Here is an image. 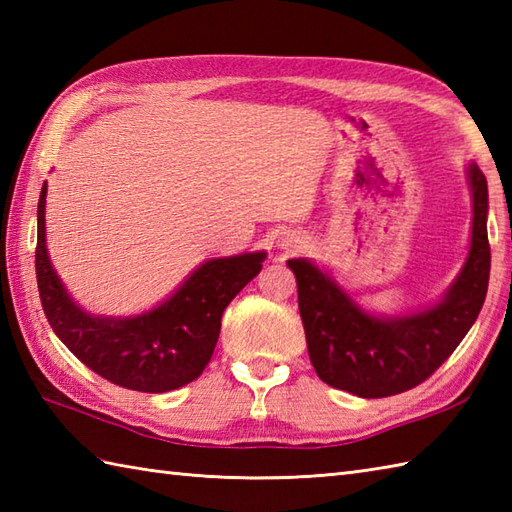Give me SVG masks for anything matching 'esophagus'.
<instances>
[{"label":"esophagus","instance_id":"34e87169","mask_svg":"<svg viewBox=\"0 0 512 512\" xmlns=\"http://www.w3.org/2000/svg\"><path fill=\"white\" fill-rule=\"evenodd\" d=\"M303 244H306V239H303L297 233H288L286 237H281V248L288 250V253H292V250L303 248Z\"/></svg>","mask_w":512,"mask_h":512}]
</instances>
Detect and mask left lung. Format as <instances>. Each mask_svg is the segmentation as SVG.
<instances>
[{
  "label": "left lung",
  "instance_id": "8db88e82",
  "mask_svg": "<svg viewBox=\"0 0 512 512\" xmlns=\"http://www.w3.org/2000/svg\"><path fill=\"white\" fill-rule=\"evenodd\" d=\"M466 182L473 204L469 253L453 284L431 306L380 317L312 259H288L297 277L308 354L323 383L358 398L402 394L436 372L471 330L486 299L491 248L488 187L475 162L466 165Z\"/></svg>",
  "mask_w": 512,
  "mask_h": 512
}]
</instances>
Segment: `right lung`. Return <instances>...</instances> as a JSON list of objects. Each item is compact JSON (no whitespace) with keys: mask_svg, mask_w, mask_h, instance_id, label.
Segmentation results:
<instances>
[{"mask_svg":"<svg viewBox=\"0 0 512 512\" xmlns=\"http://www.w3.org/2000/svg\"><path fill=\"white\" fill-rule=\"evenodd\" d=\"M46 195L37 206V286L50 328L63 345L110 383L165 394L189 385L209 365L222 312L259 275L264 250L206 259L158 306L132 317H105L83 310L63 286L46 246Z\"/></svg>","mask_w":512,"mask_h":512,"instance_id":"obj_1","label":"right lung"}]
</instances>
